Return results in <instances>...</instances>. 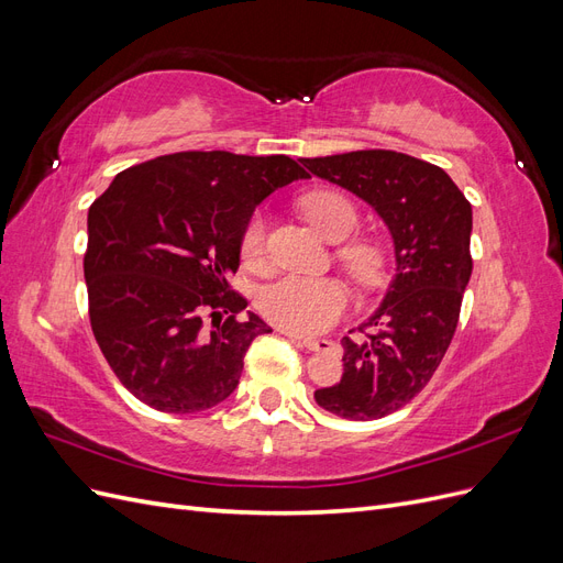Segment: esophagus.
Returning a JSON list of instances; mask_svg holds the SVG:
<instances>
[{
  "instance_id": "obj_1",
  "label": "esophagus",
  "mask_w": 563,
  "mask_h": 563,
  "mask_svg": "<svg viewBox=\"0 0 563 563\" xmlns=\"http://www.w3.org/2000/svg\"><path fill=\"white\" fill-rule=\"evenodd\" d=\"M284 333H286L288 338L300 340V338L294 335V333H288V331H284ZM300 343H302V347H308L310 352H327V350L333 347V340H329V338H302Z\"/></svg>"
}]
</instances>
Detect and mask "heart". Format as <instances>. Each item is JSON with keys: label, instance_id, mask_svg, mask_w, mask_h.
<instances>
[{"label": "heart", "instance_id": "1", "mask_svg": "<svg viewBox=\"0 0 563 563\" xmlns=\"http://www.w3.org/2000/svg\"><path fill=\"white\" fill-rule=\"evenodd\" d=\"M305 218L329 242H340L360 225L354 203L335 190H314L300 201ZM240 253L246 265L261 263L265 253V216L255 211L242 230ZM338 258L350 277L366 288L380 284L385 275V253L371 242H350L338 249ZM345 286L329 277L284 275L265 284L255 305L265 319L288 333L310 335L331 329L347 308Z\"/></svg>", "mask_w": 563, "mask_h": 563}]
</instances>
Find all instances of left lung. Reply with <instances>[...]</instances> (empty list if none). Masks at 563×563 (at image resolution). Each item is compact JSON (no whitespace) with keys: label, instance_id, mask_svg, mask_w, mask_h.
<instances>
[{"label":"left lung","instance_id":"1","mask_svg":"<svg viewBox=\"0 0 563 563\" xmlns=\"http://www.w3.org/2000/svg\"><path fill=\"white\" fill-rule=\"evenodd\" d=\"M300 162L368 201L395 240L397 275L383 305L360 333L340 340V383L314 391L338 418L378 420L430 383L451 345L472 275V207L444 168L404 152L356 150Z\"/></svg>","mask_w":563,"mask_h":563}]
</instances>
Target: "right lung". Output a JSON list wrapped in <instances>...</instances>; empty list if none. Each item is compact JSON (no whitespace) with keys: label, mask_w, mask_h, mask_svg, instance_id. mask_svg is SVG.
<instances>
[{"label":"right lung","mask_w":563,"mask_h":563,"mask_svg":"<svg viewBox=\"0 0 563 563\" xmlns=\"http://www.w3.org/2000/svg\"><path fill=\"white\" fill-rule=\"evenodd\" d=\"M308 172L286 155L187 150L117 174L89 209L84 279L96 343L135 399L199 413L240 385L267 323L228 282L253 209ZM203 318L212 319L206 329Z\"/></svg>","instance_id":"add662e5"}]
</instances>
